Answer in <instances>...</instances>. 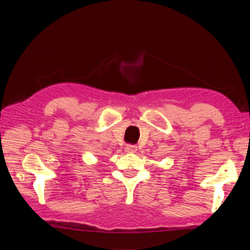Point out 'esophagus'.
Instances as JSON below:
<instances>
[{
    "label": "esophagus",
    "instance_id": "1",
    "mask_svg": "<svg viewBox=\"0 0 250 250\" xmlns=\"http://www.w3.org/2000/svg\"><path fill=\"white\" fill-rule=\"evenodd\" d=\"M126 151L127 152H135V151H137V146H134V145H127L126 146Z\"/></svg>",
    "mask_w": 250,
    "mask_h": 250
}]
</instances>
